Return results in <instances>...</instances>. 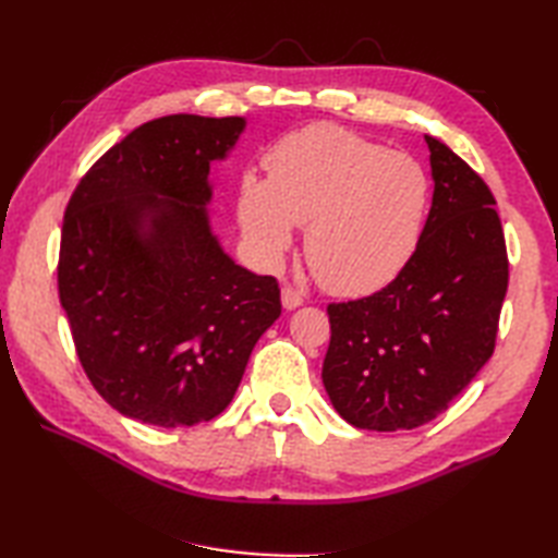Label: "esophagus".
I'll return each mask as SVG.
<instances>
[{"instance_id": "obj_1", "label": "esophagus", "mask_w": 558, "mask_h": 558, "mask_svg": "<svg viewBox=\"0 0 558 558\" xmlns=\"http://www.w3.org/2000/svg\"><path fill=\"white\" fill-rule=\"evenodd\" d=\"M280 298H282V306H286V310H298V306H302V302H304V298H302V292L300 290H294L292 286H286L282 288V292H280Z\"/></svg>"}]
</instances>
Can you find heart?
I'll list each match as a JSON object with an SVG mask.
<instances>
[{
	"instance_id": "obj_1",
	"label": "heart",
	"mask_w": 558,
	"mask_h": 558,
	"mask_svg": "<svg viewBox=\"0 0 558 558\" xmlns=\"http://www.w3.org/2000/svg\"><path fill=\"white\" fill-rule=\"evenodd\" d=\"M268 180L244 174L236 220L254 256L276 268L306 225L304 258L324 288L360 298L386 288L422 240L432 186L408 153L316 124L278 141Z\"/></svg>"
}]
</instances>
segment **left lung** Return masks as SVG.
I'll list each match as a JSON object with an SVG mask.
<instances>
[{"label": "left lung", "instance_id": "obj_1", "mask_svg": "<svg viewBox=\"0 0 558 558\" xmlns=\"http://www.w3.org/2000/svg\"><path fill=\"white\" fill-rule=\"evenodd\" d=\"M429 146L434 196L422 240L393 282L328 304L324 386L357 429H414L441 414L494 354L508 288L496 201L441 141Z\"/></svg>", "mask_w": 558, "mask_h": 558}]
</instances>
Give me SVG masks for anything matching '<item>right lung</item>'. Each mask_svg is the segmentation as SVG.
<instances>
[{"label":"right lung","instance_id":"1","mask_svg":"<svg viewBox=\"0 0 558 558\" xmlns=\"http://www.w3.org/2000/svg\"><path fill=\"white\" fill-rule=\"evenodd\" d=\"M244 117L168 114L134 129L71 194L57 286L93 388L124 417L208 422L280 316L270 276L236 266L210 230V162Z\"/></svg>","mask_w":558,"mask_h":558}]
</instances>
